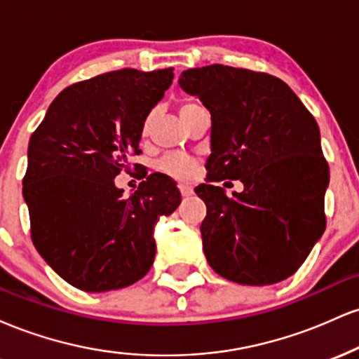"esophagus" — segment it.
<instances>
[{
	"instance_id": "34e87169",
	"label": "esophagus",
	"mask_w": 359,
	"mask_h": 359,
	"mask_svg": "<svg viewBox=\"0 0 359 359\" xmlns=\"http://www.w3.org/2000/svg\"><path fill=\"white\" fill-rule=\"evenodd\" d=\"M179 191H180V194H182V197H191L194 194L192 185H189V184H179Z\"/></svg>"
}]
</instances>
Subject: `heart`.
Listing matches in <instances>:
<instances>
[{
  "label": "heart",
  "instance_id": "obj_1",
  "mask_svg": "<svg viewBox=\"0 0 359 359\" xmlns=\"http://www.w3.org/2000/svg\"><path fill=\"white\" fill-rule=\"evenodd\" d=\"M196 108H199V104H196L194 101L182 102L179 108L180 118L187 116V114ZM148 125H150V118L145 121V130L148 128ZM158 170L163 172V174L174 177V179H179V180L191 179V177L194 175V172H196V160L191 158V156H185V155H167L158 162Z\"/></svg>",
  "mask_w": 359,
  "mask_h": 359
}]
</instances>
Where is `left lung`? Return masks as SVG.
Segmentation results:
<instances>
[{
  "label": "left lung",
  "instance_id": "1",
  "mask_svg": "<svg viewBox=\"0 0 359 359\" xmlns=\"http://www.w3.org/2000/svg\"><path fill=\"white\" fill-rule=\"evenodd\" d=\"M179 86L211 113L208 180L240 179L226 196L212 184L201 234L211 269L241 285L294 275L325 229L329 167L314 116L283 81L214 64L184 71Z\"/></svg>",
  "mask_w": 359,
  "mask_h": 359
}]
</instances>
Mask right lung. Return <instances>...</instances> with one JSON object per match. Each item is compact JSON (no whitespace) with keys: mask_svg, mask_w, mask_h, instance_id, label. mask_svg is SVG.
Listing matches in <instances>:
<instances>
[{"mask_svg":"<svg viewBox=\"0 0 359 359\" xmlns=\"http://www.w3.org/2000/svg\"><path fill=\"white\" fill-rule=\"evenodd\" d=\"M172 69H121L64 89L28 143L23 199L32 241L48 266L86 292L116 290L147 275L160 216L179 208L165 175H148L130 197L114 184L140 154L143 125L170 88Z\"/></svg>","mask_w":359,"mask_h":359,"instance_id":"obj_1","label":"right lung"}]
</instances>
